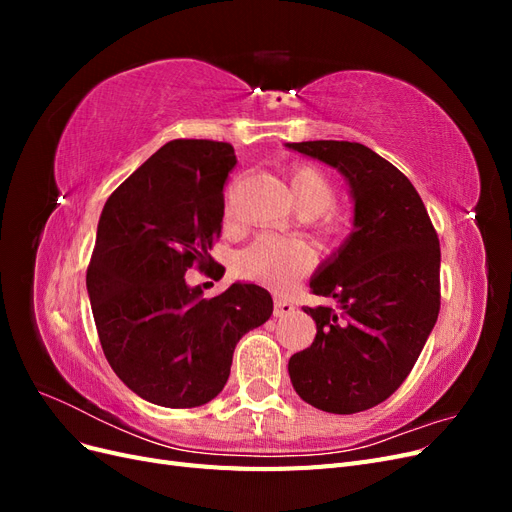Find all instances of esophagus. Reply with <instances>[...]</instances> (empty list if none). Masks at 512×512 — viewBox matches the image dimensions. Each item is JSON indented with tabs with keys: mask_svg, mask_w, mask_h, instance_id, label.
Here are the masks:
<instances>
[{
	"mask_svg": "<svg viewBox=\"0 0 512 512\" xmlns=\"http://www.w3.org/2000/svg\"><path fill=\"white\" fill-rule=\"evenodd\" d=\"M292 312H294V305L288 299H275V303H273V316L275 318H284Z\"/></svg>",
	"mask_w": 512,
	"mask_h": 512,
	"instance_id": "obj_1",
	"label": "esophagus"
}]
</instances>
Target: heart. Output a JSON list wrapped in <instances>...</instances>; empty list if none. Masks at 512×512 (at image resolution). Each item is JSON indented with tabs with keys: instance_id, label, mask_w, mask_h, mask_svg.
<instances>
[{
	"instance_id": "heart-1",
	"label": "heart",
	"mask_w": 512,
	"mask_h": 512,
	"mask_svg": "<svg viewBox=\"0 0 512 512\" xmlns=\"http://www.w3.org/2000/svg\"><path fill=\"white\" fill-rule=\"evenodd\" d=\"M292 196L303 213L318 215L335 200L331 179L316 166H297L290 175ZM316 254L301 239L258 237L239 256V269L250 280L275 290H284L314 267Z\"/></svg>"
}]
</instances>
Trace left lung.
<instances>
[{
	"label": "left lung",
	"mask_w": 512,
	"mask_h": 512,
	"mask_svg": "<svg viewBox=\"0 0 512 512\" xmlns=\"http://www.w3.org/2000/svg\"><path fill=\"white\" fill-rule=\"evenodd\" d=\"M288 149L339 170L354 205L352 232L309 288L337 307H305L316 322L288 374L303 401L354 414L408 378L440 312V241L410 179L361 143L307 141Z\"/></svg>",
	"instance_id": "left-lung-1"
}]
</instances>
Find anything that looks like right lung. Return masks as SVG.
Wrapping results in <instances>:
<instances>
[{
	"label": "right lung",
	"mask_w": 512,
	"mask_h": 512,
	"mask_svg": "<svg viewBox=\"0 0 512 512\" xmlns=\"http://www.w3.org/2000/svg\"><path fill=\"white\" fill-rule=\"evenodd\" d=\"M235 149L218 141L166 143L108 196L87 292L106 361L151 404L196 408L230 376L239 339L273 314L271 294L235 282L213 299L185 271L211 269L224 181Z\"/></svg>",
	"instance_id": "add662e5"
}]
</instances>
